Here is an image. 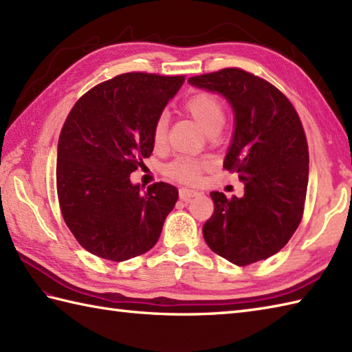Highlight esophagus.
Masks as SVG:
<instances>
[{
  "label": "esophagus",
  "instance_id": "esophagus-1",
  "mask_svg": "<svg viewBox=\"0 0 352 352\" xmlns=\"http://www.w3.org/2000/svg\"><path fill=\"white\" fill-rule=\"evenodd\" d=\"M178 195H180V199L186 201V203H189V201H190L192 198L198 197V192L190 190V189H184V188H183V189L178 190Z\"/></svg>",
  "mask_w": 352,
  "mask_h": 352
}]
</instances>
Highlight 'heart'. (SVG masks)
I'll use <instances>...</instances> for the list:
<instances>
[{
  "mask_svg": "<svg viewBox=\"0 0 352 352\" xmlns=\"http://www.w3.org/2000/svg\"><path fill=\"white\" fill-rule=\"evenodd\" d=\"M183 110L189 113L197 124L203 129L207 134L218 133L223 122H226V106L218 98V96L210 92H198L189 96L183 104ZM166 133H168V118L160 115L154 121L151 130V140L155 149H160L166 144ZM208 166L207 160L198 159V157L182 155L172 160L164 166V174L170 180L178 183L193 184L199 180L201 172Z\"/></svg>",
  "mask_w": 352,
  "mask_h": 352,
  "instance_id": "1",
  "label": "heart"
}]
</instances>
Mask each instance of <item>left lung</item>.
I'll use <instances>...</instances> for the list:
<instances>
[{
  "instance_id": "left-lung-1",
  "label": "left lung",
  "mask_w": 352,
  "mask_h": 352,
  "mask_svg": "<svg viewBox=\"0 0 352 352\" xmlns=\"http://www.w3.org/2000/svg\"><path fill=\"white\" fill-rule=\"evenodd\" d=\"M189 83L226 96L234 111L233 142L223 169L245 183L242 198L212 192L214 210L206 243L237 266L278 252L302 219L309 184V145L289 98L241 68L190 77Z\"/></svg>"
}]
</instances>
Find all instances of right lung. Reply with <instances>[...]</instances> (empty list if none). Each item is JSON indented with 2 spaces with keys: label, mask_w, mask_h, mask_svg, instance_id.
Wrapping results in <instances>:
<instances>
[{
  "label": "right lung",
  "mask_w": 352,
  "mask_h": 352,
  "mask_svg": "<svg viewBox=\"0 0 352 352\" xmlns=\"http://www.w3.org/2000/svg\"><path fill=\"white\" fill-rule=\"evenodd\" d=\"M184 76L126 72L74 104L58 138V206L77 242L94 256L124 261L157 243L178 190L155 183L142 192L130 174L151 155V130Z\"/></svg>",
  "instance_id": "right-lung-1"
}]
</instances>
